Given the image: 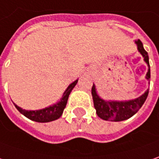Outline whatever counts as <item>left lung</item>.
<instances>
[{"label":"left lung","mask_w":159,"mask_h":159,"mask_svg":"<svg viewBox=\"0 0 159 159\" xmlns=\"http://www.w3.org/2000/svg\"><path fill=\"white\" fill-rule=\"evenodd\" d=\"M138 46V50L141 52L144 60L148 65V52H146L143 48L142 43L141 40H138L135 42ZM149 66V65H148ZM146 78H150V69L148 68V71L146 75ZM148 94V90L146 91V93L142 94L141 97L129 101H105L101 100L98 94L96 93L95 85L93 84L92 88V95H93V104L94 107L96 109V113L98 116L101 119L107 121H124L128 118L132 117L142 107L143 103L147 99Z\"/></svg>","instance_id":"8db88e82"}]
</instances>
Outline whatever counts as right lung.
Instances as JSON below:
<instances>
[{
	"label": "right lung",
	"mask_w": 159,
	"mask_h": 159,
	"mask_svg": "<svg viewBox=\"0 0 159 159\" xmlns=\"http://www.w3.org/2000/svg\"><path fill=\"white\" fill-rule=\"evenodd\" d=\"M77 81L78 80L75 81L74 83H72L69 86L67 87L66 92L63 94V98L60 100L59 103H57L53 106L46 107L43 109H40V110H29V111L22 109L21 107H17V105H15V107H17V109L21 114H23L27 118H29L33 121H35V122L47 123V122L56 120V119L59 118L63 113V111L66 107L67 100H68V96L73 90V88L77 84Z\"/></svg>",
	"instance_id": "obj_1"
}]
</instances>
